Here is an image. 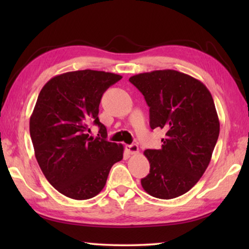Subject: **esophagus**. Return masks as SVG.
Wrapping results in <instances>:
<instances>
[{
	"instance_id": "esophagus-1",
	"label": "esophagus",
	"mask_w": 249,
	"mask_h": 249,
	"mask_svg": "<svg viewBox=\"0 0 249 249\" xmlns=\"http://www.w3.org/2000/svg\"><path fill=\"white\" fill-rule=\"evenodd\" d=\"M126 150H127L128 154H130V155L138 154V146L136 144L127 145V146H126Z\"/></svg>"
}]
</instances>
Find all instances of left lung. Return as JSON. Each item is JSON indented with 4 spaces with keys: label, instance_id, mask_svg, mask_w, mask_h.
Here are the masks:
<instances>
[{
    "label": "left lung",
    "instance_id": "left-lung-1",
    "mask_svg": "<svg viewBox=\"0 0 249 249\" xmlns=\"http://www.w3.org/2000/svg\"><path fill=\"white\" fill-rule=\"evenodd\" d=\"M149 107L150 128L166 130L160 149H146L149 174L142 187L151 196L169 200L188 192L203 176L220 134L210 91L191 75L155 70L129 78Z\"/></svg>",
    "mask_w": 249,
    "mask_h": 249
}]
</instances>
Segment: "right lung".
I'll return each mask as SVG.
<instances>
[{
  "label": "right lung",
  "instance_id": "obj_1",
  "mask_svg": "<svg viewBox=\"0 0 249 249\" xmlns=\"http://www.w3.org/2000/svg\"><path fill=\"white\" fill-rule=\"evenodd\" d=\"M122 75L78 70L56 75L41 89L29 120L37 162L53 187L74 200L91 199L102 191L108 172L123 159V145L107 141L99 120L101 98ZM100 127L90 137L89 125Z\"/></svg>",
  "mask_w": 249,
  "mask_h": 249
}]
</instances>
